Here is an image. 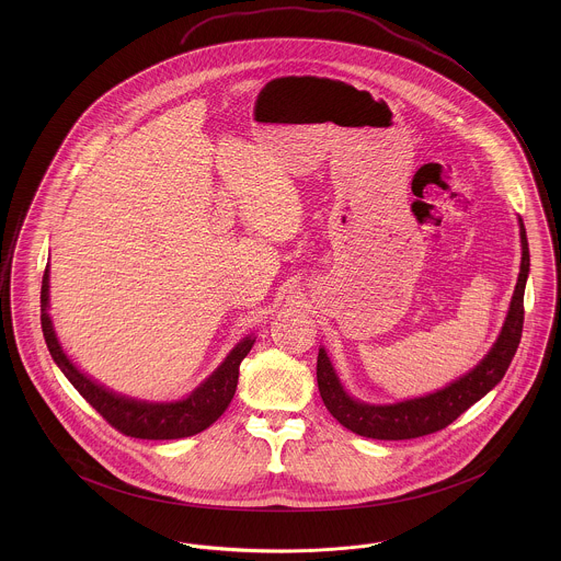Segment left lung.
<instances>
[{"mask_svg":"<svg viewBox=\"0 0 561 561\" xmlns=\"http://www.w3.org/2000/svg\"><path fill=\"white\" fill-rule=\"evenodd\" d=\"M519 236H522V267L517 286L511 298L507 320L503 332L494 347L469 374L458 378L446 389L431 393L427 398L401 401L391 405H370L351 400L343 391L332 364L320 348L318 355V387L328 412L348 431L373 437V439H414L428 433L442 431L454 423L465 410H469L476 401L481 400L492 387L501 382L507 373L508 364L519 347L522 328H524V290L530 271V250L524 220L519 218Z\"/></svg>","mask_w":561,"mask_h":561,"instance_id":"8db88e82","label":"left lung"}]
</instances>
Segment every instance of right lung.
<instances>
[{
  "label": "right lung",
  "instance_id": "obj_1",
  "mask_svg": "<svg viewBox=\"0 0 561 561\" xmlns=\"http://www.w3.org/2000/svg\"><path fill=\"white\" fill-rule=\"evenodd\" d=\"M48 265L42 279V330L48 351L62 374L71 380V385L80 391L81 398L88 401L113 428L136 439H181L195 435L210 427L214 421L227 410L233 400L240 378L241 359L250 353L254 339L245 336L238 347L233 348L227 359L218 366V370L197 387L187 400L174 403H147V401L128 400L115 396L105 387L90 380L69 362L56 341L53 321L48 318Z\"/></svg>",
  "mask_w": 561,
  "mask_h": 561
}]
</instances>
